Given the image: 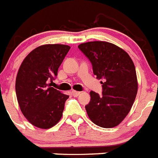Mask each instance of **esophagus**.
<instances>
[{"instance_id": "34e87169", "label": "esophagus", "mask_w": 158, "mask_h": 158, "mask_svg": "<svg viewBox=\"0 0 158 158\" xmlns=\"http://www.w3.org/2000/svg\"><path fill=\"white\" fill-rule=\"evenodd\" d=\"M72 94L74 97H77V96H79V94H81V92L76 91V90H72Z\"/></svg>"}]
</instances>
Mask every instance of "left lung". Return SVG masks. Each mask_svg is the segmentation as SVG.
<instances>
[{"mask_svg":"<svg viewBox=\"0 0 158 158\" xmlns=\"http://www.w3.org/2000/svg\"><path fill=\"white\" fill-rule=\"evenodd\" d=\"M92 64L101 81L102 94L90 91L85 106L88 116L99 127L117 126L130 112L135 99L138 82L135 64L121 48L106 42H89L78 46Z\"/></svg>","mask_w":158,"mask_h":158,"instance_id":"left-lung-1","label":"left lung"}]
</instances>
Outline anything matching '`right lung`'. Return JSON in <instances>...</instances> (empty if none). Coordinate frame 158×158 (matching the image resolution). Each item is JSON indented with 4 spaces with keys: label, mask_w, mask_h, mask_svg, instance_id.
Instances as JSON below:
<instances>
[{
    "label": "right lung",
    "mask_w": 158,
    "mask_h": 158,
    "mask_svg": "<svg viewBox=\"0 0 158 158\" xmlns=\"http://www.w3.org/2000/svg\"><path fill=\"white\" fill-rule=\"evenodd\" d=\"M70 46L44 45L31 51L18 71L15 93L21 112L27 120L39 128L53 127L60 120L64 103L69 98L51 87L58 69Z\"/></svg>",
    "instance_id": "right-lung-1"
}]
</instances>
